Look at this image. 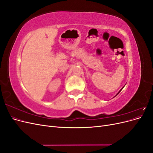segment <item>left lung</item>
Wrapping results in <instances>:
<instances>
[{"instance_id": "left-lung-1", "label": "left lung", "mask_w": 153, "mask_h": 153, "mask_svg": "<svg viewBox=\"0 0 153 153\" xmlns=\"http://www.w3.org/2000/svg\"><path fill=\"white\" fill-rule=\"evenodd\" d=\"M123 89V88H122V89H121V90H120V91H119V92H118V93H117V94H116V96H117V94H119V92H121V90H122V89Z\"/></svg>"}]
</instances>
